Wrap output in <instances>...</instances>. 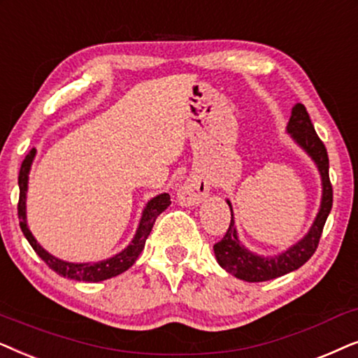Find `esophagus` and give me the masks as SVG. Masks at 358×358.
<instances>
[{
    "instance_id": "1",
    "label": "esophagus",
    "mask_w": 358,
    "mask_h": 358,
    "mask_svg": "<svg viewBox=\"0 0 358 358\" xmlns=\"http://www.w3.org/2000/svg\"><path fill=\"white\" fill-rule=\"evenodd\" d=\"M209 194V182L201 175H189L180 187L176 198L182 206H198Z\"/></svg>"
}]
</instances>
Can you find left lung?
<instances>
[{
	"instance_id": "8db88e82",
	"label": "left lung",
	"mask_w": 358,
	"mask_h": 358,
	"mask_svg": "<svg viewBox=\"0 0 358 358\" xmlns=\"http://www.w3.org/2000/svg\"><path fill=\"white\" fill-rule=\"evenodd\" d=\"M287 132L292 137L294 144L306 152L309 159L314 162L316 169L321 175V204H319L317 214L303 239L296 244L288 247L278 255H260L252 252L242 244L239 239V232L236 229L234 211L232 204L226 199L229 208H231V224L226 236L222 237L217 244H214V255H216L217 264L222 266L227 273L234 275L236 278L244 280L249 283L268 282V280L278 278L289 273V271L298 270L299 266L306 264L311 255L316 252L319 239H321L322 227L332 208V187L329 180V159L327 150L322 141L319 139L314 126L309 119L306 108L301 103H296L292 109V116L287 124Z\"/></svg>"
}]
</instances>
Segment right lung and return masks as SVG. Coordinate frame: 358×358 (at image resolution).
<instances>
[{
	"label": "right lung",
	"mask_w": 358,
	"mask_h": 358,
	"mask_svg": "<svg viewBox=\"0 0 358 358\" xmlns=\"http://www.w3.org/2000/svg\"><path fill=\"white\" fill-rule=\"evenodd\" d=\"M37 150L32 147L29 154L26 155V159L22 160L21 170H19V204H17V216H19V226L24 237L29 242L32 249L36 250V254L50 266L55 273L65 278L75 280V282H85V283H96L103 282V280L113 278V276L121 275L122 271H126L129 266L134 265L137 257L141 255L142 249H144L147 237H149L152 227H154L155 219L159 217L160 213H164L166 208L170 206V194L169 193H160L147 201V204L142 209L139 226L136 229V234L129 242V245L126 249L119 252V254L109 257L106 260L99 262H83V264H75V262H66L62 260L59 257L52 255L50 252H47L42 247L34 234L31 232L29 224H27V214H26V199H27V185H29V171L31 165L36 159Z\"/></svg>",
	"instance_id": "1"
}]
</instances>
